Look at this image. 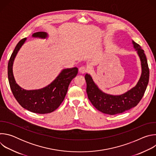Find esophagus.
I'll return each instance as SVG.
<instances>
[{
	"label": "esophagus",
	"instance_id": "obj_1",
	"mask_svg": "<svg viewBox=\"0 0 156 156\" xmlns=\"http://www.w3.org/2000/svg\"><path fill=\"white\" fill-rule=\"evenodd\" d=\"M87 72V70L86 69V67H84V66H81V67H80V69H79V72H80V73L84 74V73H86Z\"/></svg>",
	"mask_w": 156,
	"mask_h": 156
}]
</instances>
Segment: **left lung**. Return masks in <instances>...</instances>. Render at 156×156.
<instances>
[{"instance_id":"left-lung-1","label":"left lung","mask_w":156,"mask_h":156,"mask_svg":"<svg viewBox=\"0 0 156 156\" xmlns=\"http://www.w3.org/2000/svg\"><path fill=\"white\" fill-rule=\"evenodd\" d=\"M132 43L140 57L142 73L136 85L130 90L119 96L108 94L99 90L90 75H85L88 99L96 108L104 114L115 115L123 113L136 106L144 96L149 78L147 61L139 44L133 41Z\"/></svg>"}]
</instances>
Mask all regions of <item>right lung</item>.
Wrapping results in <instances>:
<instances>
[{
    "label": "right lung",
    "instance_id": "1",
    "mask_svg": "<svg viewBox=\"0 0 156 156\" xmlns=\"http://www.w3.org/2000/svg\"><path fill=\"white\" fill-rule=\"evenodd\" d=\"M33 37L45 39L48 34L45 32H37ZM27 38L22 39L16 46L8 63V78L12 93L24 108L33 113L44 114L51 113L56 110L63 101L71 81L77 75L78 68L63 70L58 76L46 87L36 90H25L16 83L12 66L14 59L25 43Z\"/></svg>",
    "mask_w": 156,
    "mask_h": 156
}]
</instances>
